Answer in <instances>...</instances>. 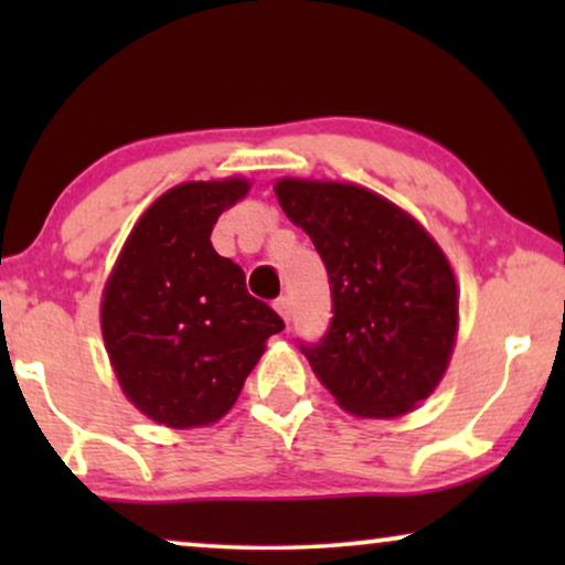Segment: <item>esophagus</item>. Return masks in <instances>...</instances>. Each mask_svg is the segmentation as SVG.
I'll list each match as a JSON object with an SVG mask.
<instances>
[{
	"instance_id": "esophagus-1",
	"label": "esophagus",
	"mask_w": 565,
	"mask_h": 565,
	"mask_svg": "<svg viewBox=\"0 0 565 565\" xmlns=\"http://www.w3.org/2000/svg\"><path fill=\"white\" fill-rule=\"evenodd\" d=\"M275 311L282 316L285 321H290V298L288 296H280V298H275Z\"/></svg>"
}]
</instances>
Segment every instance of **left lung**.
Here are the masks:
<instances>
[{"instance_id": "8db88e82", "label": "left lung", "mask_w": 565, "mask_h": 565, "mask_svg": "<svg viewBox=\"0 0 565 565\" xmlns=\"http://www.w3.org/2000/svg\"><path fill=\"white\" fill-rule=\"evenodd\" d=\"M275 192L331 285L327 334L300 352L350 414H406L437 388L458 331L443 249L412 215L358 184L280 180Z\"/></svg>"}]
</instances>
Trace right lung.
<instances>
[{
    "instance_id": "obj_1",
    "label": "right lung",
    "mask_w": 565,
    "mask_h": 565,
    "mask_svg": "<svg viewBox=\"0 0 565 565\" xmlns=\"http://www.w3.org/2000/svg\"><path fill=\"white\" fill-rule=\"evenodd\" d=\"M246 192V180L177 184L141 215L107 280L103 337L115 375L167 427L218 422L285 329L211 244L218 215Z\"/></svg>"
}]
</instances>
